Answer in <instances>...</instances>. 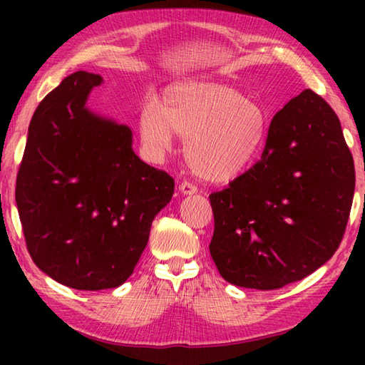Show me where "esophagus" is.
Masks as SVG:
<instances>
[{"label":"esophagus","mask_w":365,"mask_h":365,"mask_svg":"<svg viewBox=\"0 0 365 365\" xmlns=\"http://www.w3.org/2000/svg\"><path fill=\"white\" fill-rule=\"evenodd\" d=\"M178 190H180V193H182L183 196L197 193V188L195 187L193 183H190V182H183V183L180 185V187H178Z\"/></svg>","instance_id":"obj_1"}]
</instances>
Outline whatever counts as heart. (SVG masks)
Masks as SVG:
<instances>
[{"mask_svg":"<svg viewBox=\"0 0 365 365\" xmlns=\"http://www.w3.org/2000/svg\"><path fill=\"white\" fill-rule=\"evenodd\" d=\"M138 135L146 158L158 163L174 135L185 140L190 169L207 182L225 183L243 175L261 156L270 120L261 104L228 85L185 80L165 86L158 104L138 115Z\"/></svg>","mask_w":365,"mask_h":365,"instance_id":"heart-1","label":"heart"}]
</instances>
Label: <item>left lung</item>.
Listing matches in <instances>:
<instances>
[{
    "label": "left lung",
    "mask_w": 365,
    "mask_h": 365,
    "mask_svg": "<svg viewBox=\"0 0 365 365\" xmlns=\"http://www.w3.org/2000/svg\"><path fill=\"white\" fill-rule=\"evenodd\" d=\"M354 163L341 123L304 90L274 115L262 158L211 200L209 251L232 285L277 289L335 255L354 196Z\"/></svg>",
    "instance_id": "8db88e82"
}]
</instances>
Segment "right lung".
Masks as SVG:
<instances>
[{"label":"right lung","instance_id":"1","mask_svg":"<svg viewBox=\"0 0 365 365\" xmlns=\"http://www.w3.org/2000/svg\"><path fill=\"white\" fill-rule=\"evenodd\" d=\"M98 73L78 71L48 93L29 125L16 205L36 267L98 292L133 274L174 178L145 164L130 127L86 108Z\"/></svg>","mask_w":365,"mask_h":365}]
</instances>
